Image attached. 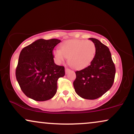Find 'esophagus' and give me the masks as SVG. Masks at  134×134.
I'll return each mask as SVG.
<instances>
[{
	"label": "esophagus",
	"instance_id": "1",
	"mask_svg": "<svg viewBox=\"0 0 134 134\" xmlns=\"http://www.w3.org/2000/svg\"><path fill=\"white\" fill-rule=\"evenodd\" d=\"M69 72H70V69H69L68 68H65V74H67Z\"/></svg>",
	"mask_w": 134,
	"mask_h": 134
}]
</instances>
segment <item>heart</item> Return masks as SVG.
<instances>
[{
	"label": "heart",
	"mask_w": 134,
	"mask_h": 134,
	"mask_svg": "<svg viewBox=\"0 0 134 134\" xmlns=\"http://www.w3.org/2000/svg\"><path fill=\"white\" fill-rule=\"evenodd\" d=\"M96 48L92 41L84 40H70L63 42L60 49L53 51L55 62L62 63L66 57L71 67L82 69L90 65L96 55Z\"/></svg>",
	"instance_id": "b5f03b06"
}]
</instances>
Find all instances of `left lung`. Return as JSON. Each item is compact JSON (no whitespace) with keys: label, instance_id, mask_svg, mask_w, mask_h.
Wrapping results in <instances>:
<instances>
[{"label":"left lung","instance_id":"left-lung-1","mask_svg":"<svg viewBox=\"0 0 134 134\" xmlns=\"http://www.w3.org/2000/svg\"><path fill=\"white\" fill-rule=\"evenodd\" d=\"M90 40L96 48L94 58L88 67L76 72L73 84L76 93L81 98L95 99L111 88L116 70L108 48L96 38Z\"/></svg>","mask_w":134,"mask_h":134}]
</instances>
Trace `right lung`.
Returning a JSON list of instances; mask_svg holds the SVG:
<instances>
[{"label": "right lung", "mask_w": 134, "mask_h": 134, "mask_svg": "<svg viewBox=\"0 0 134 134\" xmlns=\"http://www.w3.org/2000/svg\"><path fill=\"white\" fill-rule=\"evenodd\" d=\"M58 39H39L20 53L16 77L26 96L35 101L51 99L57 90L58 78L65 76V68L55 64L53 50Z\"/></svg>", "instance_id": "add662e5"}]
</instances>
